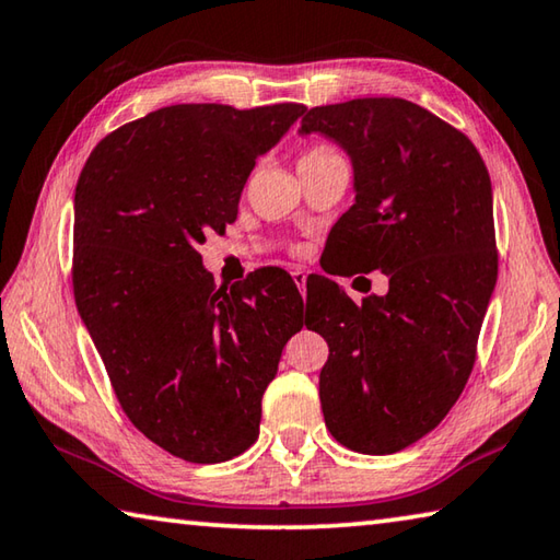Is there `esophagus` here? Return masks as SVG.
Here are the masks:
<instances>
[{
  "instance_id": "1",
  "label": "esophagus",
  "mask_w": 560,
  "mask_h": 560,
  "mask_svg": "<svg viewBox=\"0 0 560 560\" xmlns=\"http://www.w3.org/2000/svg\"><path fill=\"white\" fill-rule=\"evenodd\" d=\"M292 280H295V285L300 288L302 295H305V285H307V272L302 268H295L292 270Z\"/></svg>"
}]
</instances>
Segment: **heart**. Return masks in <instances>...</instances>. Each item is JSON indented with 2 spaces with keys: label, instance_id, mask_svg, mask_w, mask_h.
<instances>
[{
  "label": "heart",
  "instance_id": "b5f03b06",
  "mask_svg": "<svg viewBox=\"0 0 560 560\" xmlns=\"http://www.w3.org/2000/svg\"><path fill=\"white\" fill-rule=\"evenodd\" d=\"M331 152H335V150H331V147H327V144H312V147H307L305 154H302L300 162L315 160V156H325V154H331Z\"/></svg>",
  "mask_w": 560,
  "mask_h": 560
}]
</instances>
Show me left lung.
<instances>
[{
    "mask_svg": "<svg viewBox=\"0 0 560 560\" xmlns=\"http://www.w3.org/2000/svg\"><path fill=\"white\" fill-rule=\"evenodd\" d=\"M354 162L357 203L335 223L331 275L381 270L357 305L322 278L307 327L329 345L322 413L341 445L398 453L463 394L497 282L492 182L465 132L404 97H357L302 117ZM361 275V278H364Z\"/></svg>",
    "mask_w": 560,
    "mask_h": 560,
    "instance_id": "obj_1",
    "label": "left lung"
}]
</instances>
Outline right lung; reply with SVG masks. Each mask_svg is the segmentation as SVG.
I'll return each mask as SVG.
<instances>
[{
  "instance_id": "1",
  "label": "right lung",
  "mask_w": 560,
  "mask_h": 560,
  "mask_svg": "<svg viewBox=\"0 0 560 560\" xmlns=\"http://www.w3.org/2000/svg\"><path fill=\"white\" fill-rule=\"evenodd\" d=\"M302 113L170 105L103 137L78 176V312L130 423L186 463H225L258 440L262 394L302 329L285 270L221 290L196 250L235 221L255 160Z\"/></svg>"
}]
</instances>
